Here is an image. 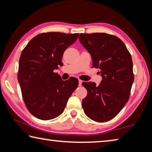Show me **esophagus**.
Returning <instances> with one entry per match:
<instances>
[{"instance_id": "1", "label": "esophagus", "mask_w": 152, "mask_h": 152, "mask_svg": "<svg viewBox=\"0 0 152 152\" xmlns=\"http://www.w3.org/2000/svg\"><path fill=\"white\" fill-rule=\"evenodd\" d=\"M78 82H79V83H78V86H82V80H81L80 79H79V80H78Z\"/></svg>"}]
</instances>
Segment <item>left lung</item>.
Here are the masks:
<instances>
[{
  "label": "left lung",
  "mask_w": 152,
  "mask_h": 152,
  "mask_svg": "<svg viewBox=\"0 0 152 152\" xmlns=\"http://www.w3.org/2000/svg\"><path fill=\"white\" fill-rule=\"evenodd\" d=\"M78 39L91 53L92 66L99 69L102 78L99 86L94 82L82 83L88 92L82 108L94 121H108L117 116L129 99L134 80L132 56L117 36L80 33Z\"/></svg>",
  "instance_id": "8db88e82"
}]
</instances>
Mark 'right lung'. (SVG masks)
Segmentation results:
<instances>
[{
	"label": "right lung",
	"mask_w": 152,
	"mask_h": 152,
	"mask_svg": "<svg viewBox=\"0 0 152 152\" xmlns=\"http://www.w3.org/2000/svg\"><path fill=\"white\" fill-rule=\"evenodd\" d=\"M78 36V33H42L33 37L22 51L18 80L25 106L37 119L50 120L60 115L78 87V79L64 81L53 72L61 66L64 51Z\"/></svg>",
	"instance_id": "1"
}]
</instances>
